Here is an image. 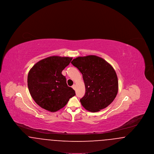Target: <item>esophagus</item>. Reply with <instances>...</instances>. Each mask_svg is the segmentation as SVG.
<instances>
[{
	"mask_svg": "<svg viewBox=\"0 0 154 154\" xmlns=\"http://www.w3.org/2000/svg\"><path fill=\"white\" fill-rule=\"evenodd\" d=\"M72 88H73L74 89H75V85L74 84L72 86Z\"/></svg>",
	"mask_w": 154,
	"mask_h": 154,
	"instance_id": "esophagus-1",
	"label": "esophagus"
}]
</instances>
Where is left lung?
Listing matches in <instances>:
<instances>
[{"label":"left lung","mask_w":154,"mask_h":154,"mask_svg":"<svg viewBox=\"0 0 154 154\" xmlns=\"http://www.w3.org/2000/svg\"><path fill=\"white\" fill-rule=\"evenodd\" d=\"M71 63L82 74L85 87V95L80 99L82 106L97 112L109 106L118 91L117 75L110 63L95 55L79 57Z\"/></svg>","instance_id":"1"}]
</instances>
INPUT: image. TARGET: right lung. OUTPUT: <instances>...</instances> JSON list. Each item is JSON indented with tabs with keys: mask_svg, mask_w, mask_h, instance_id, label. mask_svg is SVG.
<instances>
[{
	"mask_svg": "<svg viewBox=\"0 0 154 154\" xmlns=\"http://www.w3.org/2000/svg\"><path fill=\"white\" fill-rule=\"evenodd\" d=\"M72 59L50 57L38 61L30 69L28 75V89L33 99L42 108L51 112L57 111L75 95L62 74Z\"/></svg>",
	"mask_w": 154,
	"mask_h": 154,
	"instance_id": "obj_1",
	"label": "right lung"
}]
</instances>
